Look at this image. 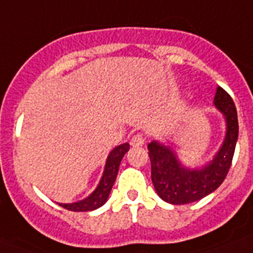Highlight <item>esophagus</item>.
<instances>
[{
  "instance_id": "esophagus-1",
  "label": "esophagus",
  "mask_w": 253,
  "mask_h": 253,
  "mask_svg": "<svg viewBox=\"0 0 253 253\" xmlns=\"http://www.w3.org/2000/svg\"><path fill=\"white\" fill-rule=\"evenodd\" d=\"M146 142V137L143 135L142 133H138L135 135H133V138L130 139V144L133 147H142Z\"/></svg>"
}]
</instances>
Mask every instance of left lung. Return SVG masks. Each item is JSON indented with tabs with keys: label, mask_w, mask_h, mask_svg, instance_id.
<instances>
[{
	"label": "left lung",
	"mask_w": 253,
	"mask_h": 253,
	"mask_svg": "<svg viewBox=\"0 0 253 253\" xmlns=\"http://www.w3.org/2000/svg\"><path fill=\"white\" fill-rule=\"evenodd\" d=\"M214 105L224 116L227 131L222 147L213 161L200 169H190L181 165L175 151L158 142L148 144L152 167V182L158 196L175 205L190 204L215 191L231 169L238 138V119L234 102L222 87L216 88Z\"/></svg>",
	"instance_id": "obj_1"
}]
</instances>
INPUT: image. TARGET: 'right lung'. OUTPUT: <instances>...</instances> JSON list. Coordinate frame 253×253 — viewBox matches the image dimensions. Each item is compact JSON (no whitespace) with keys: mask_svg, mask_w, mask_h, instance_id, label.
I'll return each mask as SVG.
<instances>
[{"mask_svg":"<svg viewBox=\"0 0 253 253\" xmlns=\"http://www.w3.org/2000/svg\"><path fill=\"white\" fill-rule=\"evenodd\" d=\"M128 151V143H124V144L115 147L110 152L109 157H107L104 173H102L101 180H100L95 191L90 196H87L86 199L81 200V202L72 203V204H59L60 207H63L67 210H71V211H91V210H95L97 208L102 207L106 203L109 194L111 191V187H113L114 182H115L116 175H118V171H119L120 162H122L124 154Z\"/></svg>","mask_w":253,"mask_h":253,"instance_id":"1","label":"right lung"}]
</instances>
